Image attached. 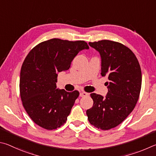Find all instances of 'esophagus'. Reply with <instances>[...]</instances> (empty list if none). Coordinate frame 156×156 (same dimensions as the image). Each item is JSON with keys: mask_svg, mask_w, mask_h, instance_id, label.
<instances>
[{"mask_svg": "<svg viewBox=\"0 0 156 156\" xmlns=\"http://www.w3.org/2000/svg\"><path fill=\"white\" fill-rule=\"evenodd\" d=\"M88 93H87L86 92H80V97H86V96H88Z\"/></svg>", "mask_w": 156, "mask_h": 156, "instance_id": "34e87169", "label": "esophagus"}]
</instances>
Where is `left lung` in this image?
Listing matches in <instances>:
<instances>
[{
  "label": "left lung",
  "instance_id": "obj_1",
  "mask_svg": "<svg viewBox=\"0 0 156 156\" xmlns=\"http://www.w3.org/2000/svg\"><path fill=\"white\" fill-rule=\"evenodd\" d=\"M89 45L99 52L101 75L107 76L109 81L105 98L90 94L94 103L86 114L91 125L109 130L121 124L134 109L141 90V68L134 53L121 43L103 40Z\"/></svg>",
  "mask_w": 156,
  "mask_h": 156
}]
</instances>
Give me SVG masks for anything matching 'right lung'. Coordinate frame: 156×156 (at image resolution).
Listing matches in <instances>:
<instances>
[{"instance_id":"add662e5","label":"right lung","mask_w":156,"mask_h":156,"mask_svg":"<svg viewBox=\"0 0 156 156\" xmlns=\"http://www.w3.org/2000/svg\"><path fill=\"white\" fill-rule=\"evenodd\" d=\"M88 49L85 41L53 38L33 48L23 64L20 94L24 109L35 124L53 130L64 125L80 92L56 89L57 73L70 68L75 57Z\"/></svg>"}]
</instances>
